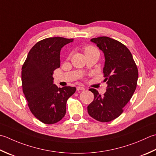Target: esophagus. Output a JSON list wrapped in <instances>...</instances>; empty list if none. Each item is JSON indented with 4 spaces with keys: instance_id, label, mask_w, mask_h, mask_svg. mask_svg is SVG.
<instances>
[{
    "instance_id": "34e87169",
    "label": "esophagus",
    "mask_w": 156,
    "mask_h": 156,
    "mask_svg": "<svg viewBox=\"0 0 156 156\" xmlns=\"http://www.w3.org/2000/svg\"><path fill=\"white\" fill-rule=\"evenodd\" d=\"M77 88V90H83L85 89V88L84 87H82V86H78L76 87Z\"/></svg>"
}]
</instances>
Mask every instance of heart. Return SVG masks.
Instances as JSON below:
<instances>
[{"instance_id": "heart-1", "label": "heart", "mask_w": 156, "mask_h": 156, "mask_svg": "<svg viewBox=\"0 0 156 156\" xmlns=\"http://www.w3.org/2000/svg\"><path fill=\"white\" fill-rule=\"evenodd\" d=\"M94 49H95V48H94L93 47H90V46H89V47H87L86 48H85L84 52L88 51H90V50H94Z\"/></svg>"}]
</instances>
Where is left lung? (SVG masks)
<instances>
[{"label":"left lung","mask_w":156,"mask_h":156,"mask_svg":"<svg viewBox=\"0 0 156 156\" xmlns=\"http://www.w3.org/2000/svg\"><path fill=\"white\" fill-rule=\"evenodd\" d=\"M90 41L104 53L103 74L108 87L103 95L90 88L94 100L87 107L88 113L97 121L108 122L120 116L135 93L138 69L129 48L116 40L101 36Z\"/></svg>","instance_id":"left-lung-1"}]
</instances>
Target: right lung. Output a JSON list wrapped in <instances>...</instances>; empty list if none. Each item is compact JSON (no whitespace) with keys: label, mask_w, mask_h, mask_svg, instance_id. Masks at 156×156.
<instances>
[{"label":"right lung","mask_w":156,"mask_h":156,"mask_svg":"<svg viewBox=\"0 0 156 156\" xmlns=\"http://www.w3.org/2000/svg\"><path fill=\"white\" fill-rule=\"evenodd\" d=\"M74 40L53 37L38 42L30 49L22 66V89L30 111L38 120L53 124L65 116L66 103L76 87L58 88L53 71L60 67V51Z\"/></svg>","instance_id":"1"}]
</instances>
